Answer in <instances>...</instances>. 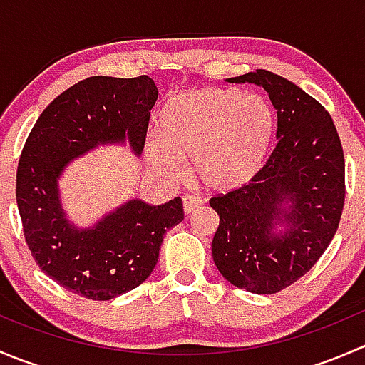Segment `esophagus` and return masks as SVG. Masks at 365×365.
I'll use <instances>...</instances> for the list:
<instances>
[{
  "instance_id": "1",
  "label": "esophagus",
  "mask_w": 365,
  "mask_h": 365,
  "mask_svg": "<svg viewBox=\"0 0 365 365\" xmlns=\"http://www.w3.org/2000/svg\"><path fill=\"white\" fill-rule=\"evenodd\" d=\"M182 201H183V212H185V215H190L194 210L201 206V200L196 196H183Z\"/></svg>"
}]
</instances>
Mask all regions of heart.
Masks as SVG:
<instances>
[{
	"label": "heart",
	"mask_w": 365,
	"mask_h": 365,
	"mask_svg": "<svg viewBox=\"0 0 365 365\" xmlns=\"http://www.w3.org/2000/svg\"><path fill=\"white\" fill-rule=\"evenodd\" d=\"M146 159L165 178L190 176L210 190H233L263 168L275 130L270 102L240 88L208 86L175 95L159 113Z\"/></svg>",
	"instance_id": "obj_1"
}]
</instances>
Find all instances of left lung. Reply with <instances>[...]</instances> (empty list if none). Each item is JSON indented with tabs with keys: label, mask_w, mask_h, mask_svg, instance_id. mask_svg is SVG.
I'll return each mask as SVG.
<instances>
[{
	"label": "left lung",
	"mask_w": 365,
	"mask_h": 365,
	"mask_svg": "<svg viewBox=\"0 0 365 365\" xmlns=\"http://www.w3.org/2000/svg\"><path fill=\"white\" fill-rule=\"evenodd\" d=\"M227 81L267 90L277 145L251 182L210 200L220 219L212 256L233 286L272 295L307 274L332 242L346 196L344 153L330 114L292 81L261 68Z\"/></svg>",
	"instance_id": "8db88e82"
}]
</instances>
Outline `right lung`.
Segmentation results:
<instances>
[{
    "label": "right lung",
    "instance_id": "1",
    "mask_svg": "<svg viewBox=\"0 0 365 365\" xmlns=\"http://www.w3.org/2000/svg\"><path fill=\"white\" fill-rule=\"evenodd\" d=\"M157 95L148 76L88 77L58 95L26 139L16 183L26 244L43 274L76 295L111 300L138 288L165 231L183 220L180 197L159 206L130 200L86 230L61 208L58 178L70 160L125 139L141 155Z\"/></svg>",
    "mask_w": 365,
    "mask_h": 365
}]
</instances>
